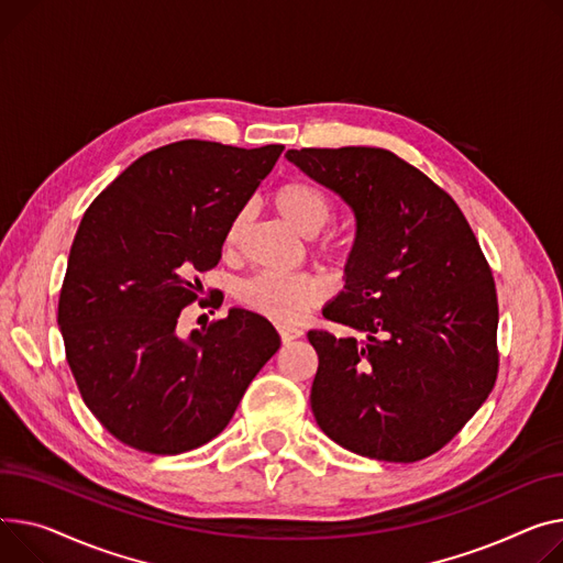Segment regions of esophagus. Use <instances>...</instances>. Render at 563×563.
<instances>
[{"label": "esophagus", "mask_w": 563, "mask_h": 563, "mask_svg": "<svg viewBox=\"0 0 563 563\" xmlns=\"http://www.w3.org/2000/svg\"><path fill=\"white\" fill-rule=\"evenodd\" d=\"M278 332H280V340L285 344L298 340V336H303V330L301 328H294V325H278Z\"/></svg>", "instance_id": "esophagus-1"}]
</instances>
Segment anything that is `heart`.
I'll return each instance as SVG.
<instances>
[{"label":"heart","instance_id":"1","mask_svg":"<svg viewBox=\"0 0 563 563\" xmlns=\"http://www.w3.org/2000/svg\"><path fill=\"white\" fill-rule=\"evenodd\" d=\"M272 203L280 219L287 221L289 227L303 238L319 235L334 217V206L330 197L323 190H319L317 185L301 178H291L278 185ZM244 227L246 210H240L233 217L227 235H223V246L233 251L242 240ZM317 249L328 257H342L346 253V242L330 233L317 240ZM325 296L328 283L314 274H257L244 280L238 289V301L246 310L278 323H294L298 319H303L306 312L325 301Z\"/></svg>","mask_w":563,"mask_h":563}]
</instances>
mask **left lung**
Masks as SVG:
<instances>
[{"mask_svg": "<svg viewBox=\"0 0 563 563\" xmlns=\"http://www.w3.org/2000/svg\"><path fill=\"white\" fill-rule=\"evenodd\" d=\"M289 163L355 212L344 291L323 317L362 332L310 330V402L342 448L419 462L451 441L498 378V296L453 197L387 148H289Z\"/></svg>", "mask_w": 563, "mask_h": 563, "instance_id": "left-lung-1", "label": "left lung"}]
</instances>
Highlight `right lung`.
Returning a JSON list of instances; mask_svg holds the SVG:
<instances>
[{"label": "right lung", "mask_w": 563, "mask_h": 563, "mask_svg": "<svg viewBox=\"0 0 563 563\" xmlns=\"http://www.w3.org/2000/svg\"><path fill=\"white\" fill-rule=\"evenodd\" d=\"M283 148L165 144L81 219L58 298L65 357L97 421L135 451L178 455L214 439L280 349L276 328L242 308L190 336L176 323Z\"/></svg>", "instance_id": "right-lung-1"}]
</instances>
